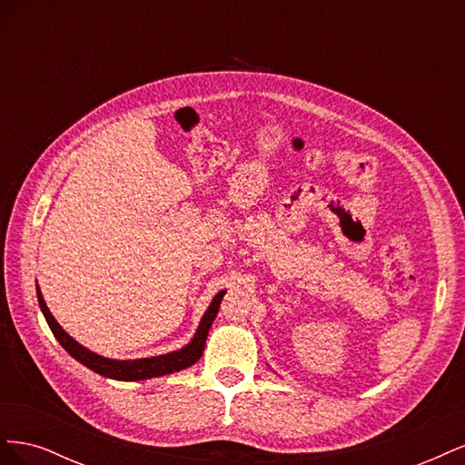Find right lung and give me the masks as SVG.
Here are the masks:
<instances>
[{
    "label": "right lung",
    "mask_w": 465,
    "mask_h": 465,
    "mask_svg": "<svg viewBox=\"0 0 465 465\" xmlns=\"http://www.w3.org/2000/svg\"><path fill=\"white\" fill-rule=\"evenodd\" d=\"M227 291H219L213 301H211L209 308L205 311L198 330H195L192 341L188 345H184L178 351H173V353L166 355H159V357H147V359H134V361H118V359H106L93 353L87 347H83L81 343H77L72 335H69L55 318L52 316V312L48 311V306L45 302V297L36 285V297H38V304L40 311L45 314L48 326L54 333L55 340L60 341V345L72 355L75 361H79L81 364H85L87 369H91L93 372L112 378V380H124V382H132V380H147V378H157V376H164V374H173L178 371H184L192 364H195L200 361V357L203 355V347H205V340L211 323H213L217 312H219V304L224 297Z\"/></svg>",
    "instance_id": "obj_1"
}]
</instances>
